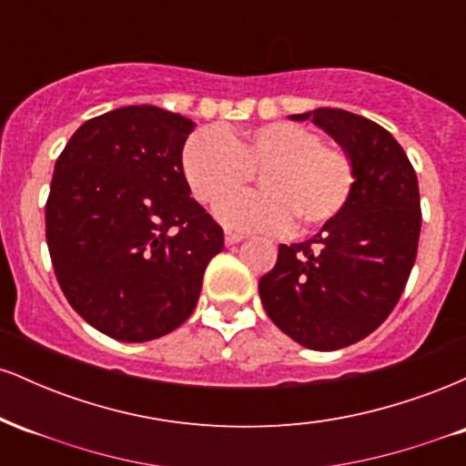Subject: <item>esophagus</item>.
<instances>
[{"instance_id":"esophagus-1","label":"esophagus","mask_w":466,"mask_h":466,"mask_svg":"<svg viewBox=\"0 0 466 466\" xmlns=\"http://www.w3.org/2000/svg\"><path fill=\"white\" fill-rule=\"evenodd\" d=\"M240 240H243V234H238V232H226V243L228 245H234V243H240Z\"/></svg>"}]
</instances>
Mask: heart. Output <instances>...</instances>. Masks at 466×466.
Returning a JSON list of instances; mask_svg holds the SVG:
<instances>
[{
    "label": "heart",
    "mask_w": 466,
    "mask_h": 466,
    "mask_svg": "<svg viewBox=\"0 0 466 466\" xmlns=\"http://www.w3.org/2000/svg\"><path fill=\"white\" fill-rule=\"evenodd\" d=\"M186 181L201 203L260 174V193L217 203V217L243 232H311L341 215L355 190V162L341 144L322 142L309 127L267 122L245 133L199 129L181 153Z\"/></svg>",
    "instance_id": "obj_1"
}]
</instances>
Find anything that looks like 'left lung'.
Listing matches in <instances>:
<instances>
[{
    "label": "left lung",
    "instance_id": "obj_1",
    "mask_svg": "<svg viewBox=\"0 0 466 466\" xmlns=\"http://www.w3.org/2000/svg\"><path fill=\"white\" fill-rule=\"evenodd\" d=\"M311 117L352 155L355 190L341 215L304 243L280 245L258 282L267 315L311 350H337L379 329L403 293L420 237L416 170L390 131L344 109Z\"/></svg>",
    "mask_w": 466,
    "mask_h": 466
}]
</instances>
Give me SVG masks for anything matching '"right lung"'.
I'll return each mask as SVG.
<instances>
[{
  "instance_id": "right-lung-1",
  "label": "right lung",
  "mask_w": 466,
  "mask_h": 466,
  "mask_svg": "<svg viewBox=\"0 0 466 466\" xmlns=\"http://www.w3.org/2000/svg\"><path fill=\"white\" fill-rule=\"evenodd\" d=\"M195 122L133 105L85 122L58 155L46 238L67 302L120 341H148L195 311L223 229L190 199L181 151Z\"/></svg>"
}]
</instances>
